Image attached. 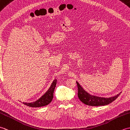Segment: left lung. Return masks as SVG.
Listing matches in <instances>:
<instances>
[{"label":"left lung","mask_w":130,"mask_h":130,"mask_svg":"<svg viewBox=\"0 0 130 130\" xmlns=\"http://www.w3.org/2000/svg\"><path fill=\"white\" fill-rule=\"evenodd\" d=\"M77 86H78V96L79 99L83 103L91 106H105L112 103L116 100L118 96L120 95V93L110 98H103L99 97L94 95H92L87 92L83 88L78 82H76Z\"/></svg>","instance_id":"left-lung-1"}]
</instances>
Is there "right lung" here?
I'll use <instances>...</instances> for the list:
<instances>
[{
	"instance_id": "obj_1",
	"label": "right lung",
	"mask_w": 130,
	"mask_h": 130,
	"mask_svg": "<svg viewBox=\"0 0 130 130\" xmlns=\"http://www.w3.org/2000/svg\"><path fill=\"white\" fill-rule=\"evenodd\" d=\"M56 83L57 80H54L50 88L47 91L45 94L41 96L38 100L32 102V103H24V102H23V103L24 105H26L27 106L31 107H40L47 106V105L50 103L52 101V99L54 97V92L55 88L56 87Z\"/></svg>"
}]
</instances>
